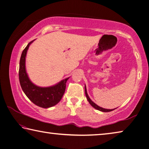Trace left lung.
Returning <instances> with one entry per match:
<instances>
[{
    "mask_svg": "<svg viewBox=\"0 0 149 149\" xmlns=\"http://www.w3.org/2000/svg\"><path fill=\"white\" fill-rule=\"evenodd\" d=\"M85 95H86V97H87V100H88V101H89V102L90 103V104L91 105L93 108H95V109L101 111V112H110V111H112V110H114V109H116V108H114V109H106V108H102V107H100L99 106H98L97 104H96L95 102H93L92 101V100H91V99L90 98H89V95H88V94H87L86 86H85Z\"/></svg>",
    "mask_w": 149,
    "mask_h": 149,
    "instance_id": "left-lung-1",
    "label": "left lung"
}]
</instances>
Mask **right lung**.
Instances as JSON below:
<instances>
[{"instance_id":"right-lung-1","label":"right lung","mask_w":149,"mask_h":149,"mask_svg":"<svg viewBox=\"0 0 149 149\" xmlns=\"http://www.w3.org/2000/svg\"><path fill=\"white\" fill-rule=\"evenodd\" d=\"M34 40L27 45L20 58L19 68L20 85L27 98L35 105L44 108H50L60 101L64 94L65 84L69 77L65 78L57 84L50 87H42L33 84L26 72V57L29 45Z\"/></svg>"}]
</instances>
